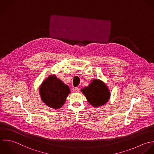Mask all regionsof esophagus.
<instances>
[{"instance_id": "1", "label": "esophagus", "mask_w": 154, "mask_h": 154, "mask_svg": "<svg viewBox=\"0 0 154 154\" xmlns=\"http://www.w3.org/2000/svg\"><path fill=\"white\" fill-rule=\"evenodd\" d=\"M74 91H75V92H80V89H79L78 88H75Z\"/></svg>"}]
</instances>
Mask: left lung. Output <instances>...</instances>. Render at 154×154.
<instances>
[{"instance_id": "1", "label": "left lung", "mask_w": 154, "mask_h": 154, "mask_svg": "<svg viewBox=\"0 0 154 154\" xmlns=\"http://www.w3.org/2000/svg\"><path fill=\"white\" fill-rule=\"evenodd\" d=\"M88 101L94 107L103 106L110 98V93L108 87L102 81L94 79L87 87L81 90Z\"/></svg>"}]
</instances>
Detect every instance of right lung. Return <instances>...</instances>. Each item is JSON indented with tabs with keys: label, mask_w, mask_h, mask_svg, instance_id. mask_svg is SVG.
Returning a JSON list of instances; mask_svg holds the SVG:
<instances>
[{
	"label": "right lung",
	"mask_w": 154,
	"mask_h": 154,
	"mask_svg": "<svg viewBox=\"0 0 154 154\" xmlns=\"http://www.w3.org/2000/svg\"><path fill=\"white\" fill-rule=\"evenodd\" d=\"M70 92L69 87L54 75H50L39 87L41 100L53 109L62 107Z\"/></svg>",
	"instance_id": "right-lung-1"
}]
</instances>
